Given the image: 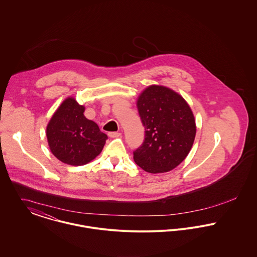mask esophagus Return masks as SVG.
Listing matches in <instances>:
<instances>
[{
	"label": "esophagus",
	"instance_id": "esophagus-1",
	"mask_svg": "<svg viewBox=\"0 0 257 257\" xmlns=\"http://www.w3.org/2000/svg\"><path fill=\"white\" fill-rule=\"evenodd\" d=\"M108 136L110 138H118V137L121 136V133H119V132H109Z\"/></svg>",
	"mask_w": 257,
	"mask_h": 257
}]
</instances>
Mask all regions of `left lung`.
<instances>
[{
  "mask_svg": "<svg viewBox=\"0 0 257 257\" xmlns=\"http://www.w3.org/2000/svg\"><path fill=\"white\" fill-rule=\"evenodd\" d=\"M137 108L145 140L134 152L135 163L150 173L175 169L189 154L196 135L189 104L170 87L152 85L138 96Z\"/></svg>",
  "mask_w": 257,
  "mask_h": 257,
  "instance_id": "left-lung-1",
  "label": "left lung"
}]
</instances>
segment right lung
I'll return each mask as SVG.
<instances>
[{
    "label": "right lung",
    "instance_id": "1",
    "mask_svg": "<svg viewBox=\"0 0 257 257\" xmlns=\"http://www.w3.org/2000/svg\"><path fill=\"white\" fill-rule=\"evenodd\" d=\"M85 106L73 96L67 97L52 115L46 127L51 153L64 164L84 166L102 151L107 135L84 115Z\"/></svg>",
    "mask_w": 257,
    "mask_h": 257
}]
</instances>
